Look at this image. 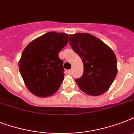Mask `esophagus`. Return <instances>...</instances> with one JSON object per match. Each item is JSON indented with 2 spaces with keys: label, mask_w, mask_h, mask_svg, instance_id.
I'll list each match as a JSON object with an SVG mask.
<instances>
[{
  "label": "esophagus",
  "mask_w": 134,
  "mask_h": 134,
  "mask_svg": "<svg viewBox=\"0 0 134 134\" xmlns=\"http://www.w3.org/2000/svg\"><path fill=\"white\" fill-rule=\"evenodd\" d=\"M67 73L71 75V74H72V70H71V69H69V70H68V71H67Z\"/></svg>",
  "instance_id": "1"
}]
</instances>
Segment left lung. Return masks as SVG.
<instances>
[{"label":"left lung","instance_id":"1","mask_svg":"<svg viewBox=\"0 0 134 134\" xmlns=\"http://www.w3.org/2000/svg\"><path fill=\"white\" fill-rule=\"evenodd\" d=\"M69 44L83 63V74L76 79L80 89L92 96L106 92L118 73L113 51L101 40L88 33L69 35Z\"/></svg>","mask_w":134,"mask_h":134}]
</instances>
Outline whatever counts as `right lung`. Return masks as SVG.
<instances>
[{
    "label": "right lung",
    "mask_w": 134,
    "mask_h": 134,
    "mask_svg": "<svg viewBox=\"0 0 134 134\" xmlns=\"http://www.w3.org/2000/svg\"><path fill=\"white\" fill-rule=\"evenodd\" d=\"M69 41L66 33L49 32L29 43L22 52L19 67L28 90L47 97L56 92L64 79L63 61L58 53Z\"/></svg>",
    "instance_id": "1"
}]
</instances>
